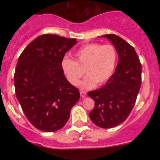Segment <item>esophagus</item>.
<instances>
[{"mask_svg": "<svg viewBox=\"0 0 160 160\" xmlns=\"http://www.w3.org/2000/svg\"><path fill=\"white\" fill-rule=\"evenodd\" d=\"M80 95H81L82 98H85L86 96V91H83V90H80Z\"/></svg>", "mask_w": 160, "mask_h": 160, "instance_id": "esophagus-1", "label": "esophagus"}]
</instances>
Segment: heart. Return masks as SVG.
Segmentation results:
<instances>
[{"mask_svg": "<svg viewBox=\"0 0 160 160\" xmlns=\"http://www.w3.org/2000/svg\"><path fill=\"white\" fill-rule=\"evenodd\" d=\"M75 60L65 57L62 68L66 79L72 85H78L84 71L87 76L80 83L84 89H89L95 82L102 84L111 78L117 58L116 48L111 44L90 43L82 46L74 52Z\"/></svg>", "mask_w": 160, "mask_h": 160, "instance_id": "heart-1", "label": "heart"}]
</instances>
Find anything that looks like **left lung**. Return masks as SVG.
Here are the masks:
<instances>
[{
	"label": "left lung",
	"mask_w": 160,
	"mask_h": 160,
	"mask_svg": "<svg viewBox=\"0 0 160 160\" xmlns=\"http://www.w3.org/2000/svg\"><path fill=\"white\" fill-rule=\"evenodd\" d=\"M118 53L115 72L105 85L88 92L95 102L89 118L97 126L111 128L127 119L141 85V64L135 49L116 34H104Z\"/></svg>",
	"instance_id": "8db88e82"
}]
</instances>
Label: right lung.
I'll use <instances>...</instances> for the list:
<instances>
[{
  "instance_id": "obj_1",
  "label": "right lung",
  "mask_w": 160,
  "mask_h": 160,
  "mask_svg": "<svg viewBox=\"0 0 160 160\" xmlns=\"http://www.w3.org/2000/svg\"><path fill=\"white\" fill-rule=\"evenodd\" d=\"M76 43L75 38L42 34L19 57L14 74L16 98L38 129L49 132L61 129L80 98L78 89L68 81L62 68L65 53Z\"/></svg>"
}]
</instances>
